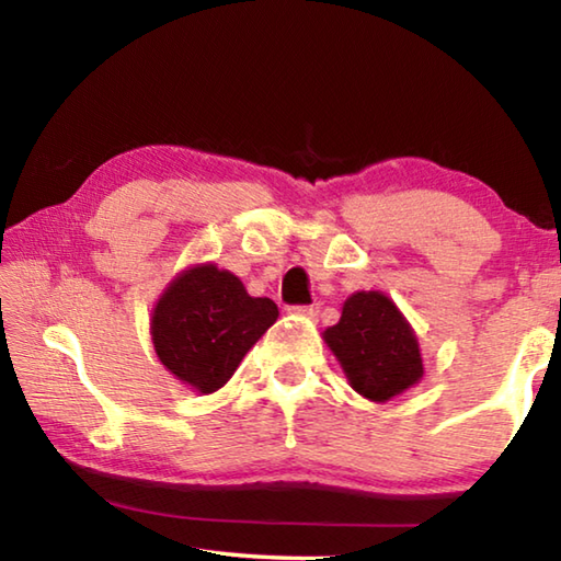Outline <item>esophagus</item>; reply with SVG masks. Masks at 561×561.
<instances>
[{"label":"esophagus","mask_w":561,"mask_h":561,"mask_svg":"<svg viewBox=\"0 0 561 561\" xmlns=\"http://www.w3.org/2000/svg\"><path fill=\"white\" fill-rule=\"evenodd\" d=\"M294 311H297V314H301V317L314 319V317H319V304H309V307H294Z\"/></svg>","instance_id":"obj_1"}]
</instances>
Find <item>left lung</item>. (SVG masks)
<instances>
[{
    "label": "left lung",
    "instance_id": "obj_1",
    "mask_svg": "<svg viewBox=\"0 0 561 561\" xmlns=\"http://www.w3.org/2000/svg\"><path fill=\"white\" fill-rule=\"evenodd\" d=\"M324 341L344 366L348 383L371 401H388L421 381L417 339L396 304L378 291L351 294Z\"/></svg>",
    "mask_w": 561,
    "mask_h": 561
}]
</instances>
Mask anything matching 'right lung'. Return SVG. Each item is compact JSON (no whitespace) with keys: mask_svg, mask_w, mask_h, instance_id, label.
<instances>
[{"mask_svg":"<svg viewBox=\"0 0 561 561\" xmlns=\"http://www.w3.org/2000/svg\"><path fill=\"white\" fill-rule=\"evenodd\" d=\"M279 317L267 297H250L234 274L215 264L187 270L153 311L156 354L180 381L213 393L230 381L247 351Z\"/></svg>","mask_w":561,"mask_h":561,"instance_id":"add662e5","label":"right lung"}]
</instances>
